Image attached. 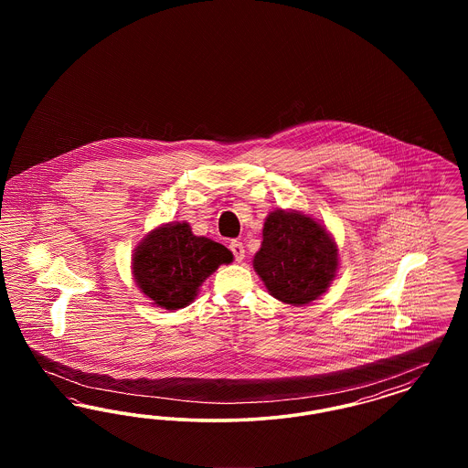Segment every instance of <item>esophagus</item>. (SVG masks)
Listing matches in <instances>:
<instances>
[{
	"mask_svg": "<svg viewBox=\"0 0 468 468\" xmlns=\"http://www.w3.org/2000/svg\"><path fill=\"white\" fill-rule=\"evenodd\" d=\"M229 249H231V252H233V256H235L237 261H242V260H244L245 249L244 244H242L240 240H231Z\"/></svg>",
	"mask_w": 468,
	"mask_h": 468,
	"instance_id": "obj_1",
	"label": "esophagus"
}]
</instances>
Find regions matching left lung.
Instances as JSON below:
<instances>
[{
    "instance_id": "1",
    "label": "left lung",
    "mask_w": 468,
    "mask_h": 468,
    "mask_svg": "<svg viewBox=\"0 0 468 468\" xmlns=\"http://www.w3.org/2000/svg\"><path fill=\"white\" fill-rule=\"evenodd\" d=\"M252 265L273 298L305 305L332 284L338 250L330 233L309 216L273 210L263 226V242Z\"/></svg>"
}]
</instances>
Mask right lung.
I'll return each mask as SVG.
<instances>
[{"label":"right lung","mask_w":468,"mask_h":468,"mask_svg":"<svg viewBox=\"0 0 468 468\" xmlns=\"http://www.w3.org/2000/svg\"><path fill=\"white\" fill-rule=\"evenodd\" d=\"M231 261L224 245L193 235L189 224H165L134 249V282L157 307L177 311L195 300L212 271Z\"/></svg>","instance_id":"add662e5"}]
</instances>
